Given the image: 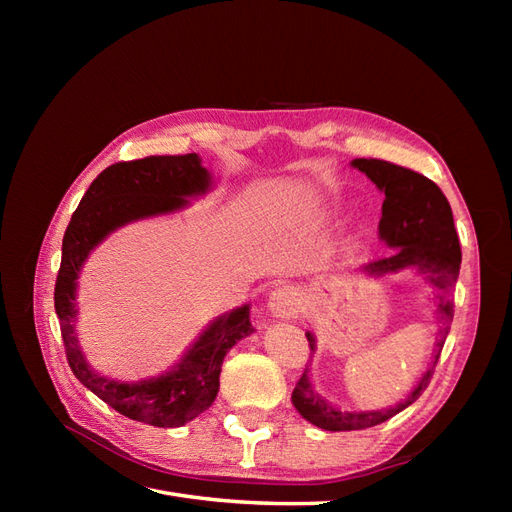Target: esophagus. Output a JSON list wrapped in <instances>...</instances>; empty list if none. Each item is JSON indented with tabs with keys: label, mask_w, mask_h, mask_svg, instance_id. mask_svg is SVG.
Segmentation results:
<instances>
[{
	"label": "esophagus",
	"mask_w": 512,
	"mask_h": 512,
	"mask_svg": "<svg viewBox=\"0 0 512 512\" xmlns=\"http://www.w3.org/2000/svg\"><path fill=\"white\" fill-rule=\"evenodd\" d=\"M267 309L271 312L273 318H282V320H294L299 318L301 309H303V297L301 292L294 286H282L269 292V301Z\"/></svg>",
	"instance_id": "34e87169"
}]
</instances>
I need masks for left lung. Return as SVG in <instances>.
<instances>
[{
    "label": "left lung",
    "instance_id": "8db88e82",
    "mask_svg": "<svg viewBox=\"0 0 512 512\" xmlns=\"http://www.w3.org/2000/svg\"><path fill=\"white\" fill-rule=\"evenodd\" d=\"M352 168L376 183L384 194L382 218L378 224V237L389 247V254L369 262L361 269L367 277H386L401 271H412L436 290V320L438 337L431 350V359L421 380L399 404L382 410H342L324 399L305 367L301 380L292 391V406L312 425L324 431H354L367 429L389 421L412 406L427 389L433 369L440 359L444 339L453 322V290L461 267V247L453 222V211L446 196L431 179L414 173L410 168L397 166L384 160H352ZM312 352H316L314 333H305Z\"/></svg>",
    "mask_w": 512,
    "mask_h": 512
}]
</instances>
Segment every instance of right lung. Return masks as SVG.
<instances>
[{
	"instance_id": "right-lung-1",
	"label": "right lung",
	"mask_w": 512,
	"mask_h": 512,
	"mask_svg": "<svg viewBox=\"0 0 512 512\" xmlns=\"http://www.w3.org/2000/svg\"><path fill=\"white\" fill-rule=\"evenodd\" d=\"M213 177L198 153L151 156L108 166L89 185L61 243V267L55 284V312L68 363L83 386L132 421L153 427H181L205 412L220 391L226 352L252 335L250 305L211 320L181 359L160 376L123 382L102 376L87 361L76 335V288L89 254L121 226L188 209L190 198L205 196Z\"/></svg>"
}]
</instances>
